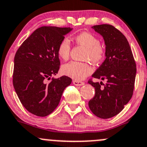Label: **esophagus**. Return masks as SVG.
<instances>
[{"mask_svg": "<svg viewBox=\"0 0 147 147\" xmlns=\"http://www.w3.org/2000/svg\"><path fill=\"white\" fill-rule=\"evenodd\" d=\"M72 82H73V84L75 86H82L84 84V82H83L82 81H78V80H73Z\"/></svg>", "mask_w": 147, "mask_h": 147, "instance_id": "34e87169", "label": "esophagus"}]
</instances>
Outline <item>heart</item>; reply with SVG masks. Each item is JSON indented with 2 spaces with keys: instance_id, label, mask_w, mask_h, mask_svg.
I'll return each mask as SVG.
<instances>
[{
  "instance_id": "b5f03b06",
  "label": "heart",
  "mask_w": 147,
  "mask_h": 147,
  "mask_svg": "<svg viewBox=\"0 0 147 147\" xmlns=\"http://www.w3.org/2000/svg\"><path fill=\"white\" fill-rule=\"evenodd\" d=\"M74 40L78 45L86 49L84 59L90 61L94 64H98L104 59L106 50L98 37L90 32H84L74 37ZM70 42L67 37H64L60 41L57 49L58 56L63 61L68 60L70 53ZM62 72L64 75L75 80H82L92 72V67L88 62L71 61L62 67Z\"/></svg>"
}]
</instances>
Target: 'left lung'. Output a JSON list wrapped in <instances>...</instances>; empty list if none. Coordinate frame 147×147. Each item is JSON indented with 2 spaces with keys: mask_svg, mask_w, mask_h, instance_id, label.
<instances>
[{
  "mask_svg": "<svg viewBox=\"0 0 147 147\" xmlns=\"http://www.w3.org/2000/svg\"><path fill=\"white\" fill-rule=\"evenodd\" d=\"M92 28L103 36L106 44V59L92 77L106 80V83L88 81L95 89L89 107L96 116L107 119L118 115L132 98L136 63L126 37L118 29L110 24Z\"/></svg>",
  "mask_w": 147,
  "mask_h": 147,
  "instance_id": "1",
  "label": "left lung"
}]
</instances>
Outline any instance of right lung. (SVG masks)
<instances>
[{"label": "right lung", "mask_w": 147, "mask_h": 147, "mask_svg": "<svg viewBox=\"0 0 147 147\" xmlns=\"http://www.w3.org/2000/svg\"><path fill=\"white\" fill-rule=\"evenodd\" d=\"M72 29L44 27L36 29L20 46L14 58L12 83L24 108L36 116L45 117L56 109L63 91L72 82L67 76L52 78L60 68L57 49Z\"/></svg>", "instance_id": "1"}]
</instances>
